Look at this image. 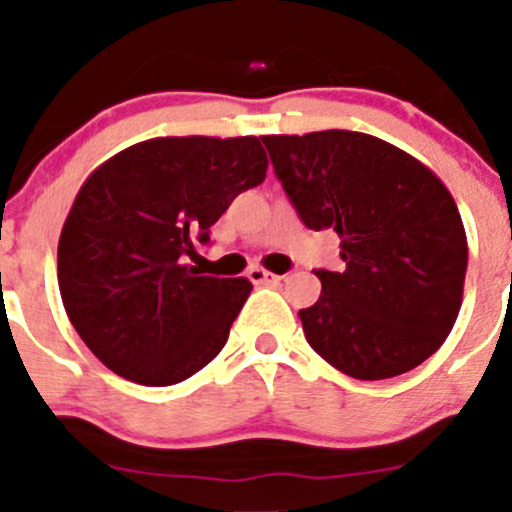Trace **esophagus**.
Segmentation results:
<instances>
[{
  "label": "esophagus",
  "instance_id": "esophagus-1",
  "mask_svg": "<svg viewBox=\"0 0 512 512\" xmlns=\"http://www.w3.org/2000/svg\"><path fill=\"white\" fill-rule=\"evenodd\" d=\"M247 277H250L252 285H277V282L282 280L280 275H275V272H267L265 267H250Z\"/></svg>",
  "mask_w": 512,
  "mask_h": 512
}]
</instances>
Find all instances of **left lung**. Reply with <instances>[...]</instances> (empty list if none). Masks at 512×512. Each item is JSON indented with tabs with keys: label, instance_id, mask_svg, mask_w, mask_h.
I'll list each match as a JSON object with an SVG mask.
<instances>
[{
	"label": "left lung",
	"instance_id": "1",
	"mask_svg": "<svg viewBox=\"0 0 512 512\" xmlns=\"http://www.w3.org/2000/svg\"><path fill=\"white\" fill-rule=\"evenodd\" d=\"M309 230L342 240V272L299 309L309 347L361 381L416 369L448 337L463 302L468 242L446 185L401 148L356 131L262 136Z\"/></svg>",
	"mask_w": 512,
	"mask_h": 512
}]
</instances>
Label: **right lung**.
Returning a JSON list of instances; mask_svg holds the SVG:
<instances>
[{"label":"right lung","mask_w":512,"mask_h":512,"mask_svg":"<svg viewBox=\"0 0 512 512\" xmlns=\"http://www.w3.org/2000/svg\"><path fill=\"white\" fill-rule=\"evenodd\" d=\"M265 175L260 138L168 136L116 153L86 178L59 237V289L108 369L170 386L220 354L252 285L183 260Z\"/></svg>","instance_id":"obj_1"}]
</instances>
